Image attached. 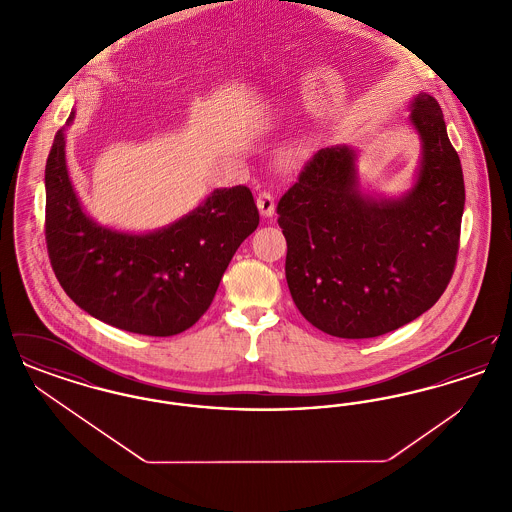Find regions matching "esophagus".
Returning <instances> with one entry per match:
<instances>
[{
    "label": "esophagus",
    "mask_w": 512,
    "mask_h": 512,
    "mask_svg": "<svg viewBox=\"0 0 512 512\" xmlns=\"http://www.w3.org/2000/svg\"><path fill=\"white\" fill-rule=\"evenodd\" d=\"M257 207H259V211H261V215L265 219H270L274 215L276 201H274V197H272L270 192H261V194L257 195Z\"/></svg>",
    "instance_id": "34e87169"
}]
</instances>
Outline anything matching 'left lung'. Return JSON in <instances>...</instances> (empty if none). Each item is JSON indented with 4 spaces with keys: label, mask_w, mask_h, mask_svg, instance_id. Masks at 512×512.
I'll return each instance as SVG.
<instances>
[{
    "label": "left lung",
    "mask_w": 512,
    "mask_h": 512,
    "mask_svg": "<svg viewBox=\"0 0 512 512\" xmlns=\"http://www.w3.org/2000/svg\"><path fill=\"white\" fill-rule=\"evenodd\" d=\"M409 121L422 151L405 194H366L357 149L332 146L278 201L293 303L330 336L397 330L426 313L451 280L464 211L461 159L432 96H414Z\"/></svg>",
    "instance_id": "8db88e82"
}]
</instances>
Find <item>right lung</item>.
Instances as JSON below:
<instances>
[{
	"label": "right lung",
	"mask_w": 512,
	"mask_h": 512,
	"mask_svg": "<svg viewBox=\"0 0 512 512\" xmlns=\"http://www.w3.org/2000/svg\"><path fill=\"white\" fill-rule=\"evenodd\" d=\"M74 121V109L67 124ZM65 130L46 163V242L61 288L88 315L144 336H174L209 309L236 249L259 226L245 186L219 188L159 230L134 234L92 219L67 169Z\"/></svg>",
	"instance_id": "right-lung-1"
}]
</instances>
